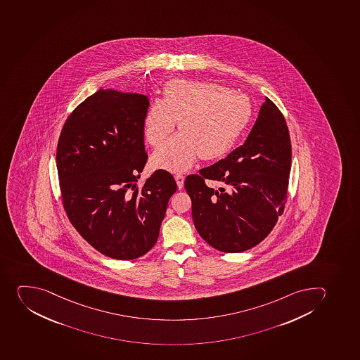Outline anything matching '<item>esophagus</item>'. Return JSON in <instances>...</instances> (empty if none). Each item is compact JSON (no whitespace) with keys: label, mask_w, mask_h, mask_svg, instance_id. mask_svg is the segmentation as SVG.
<instances>
[{"label":"esophagus","mask_w":360,"mask_h":360,"mask_svg":"<svg viewBox=\"0 0 360 360\" xmlns=\"http://www.w3.org/2000/svg\"><path fill=\"white\" fill-rule=\"evenodd\" d=\"M176 183H177V186L179 188H183V185H184V175L183 174H177L175 176Z\"/></svg>","instance_id":"34e87169"}]
</instances>
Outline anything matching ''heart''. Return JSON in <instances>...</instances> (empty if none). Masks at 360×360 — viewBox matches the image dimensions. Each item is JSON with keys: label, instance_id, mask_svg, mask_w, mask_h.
<instances>
[{"label": "heart", "instance_id": "heart-1", "mask_svg": "<svg viewBox=\"0 0 360 360\" xmlns=\"http://www.w3.org/2000/svg\"><path fill=\"white\" fill-rule=\"evenodd\" d=\"M254 115L245 94L217 83L174 79L165 86L162 99H154L143 116V134L154 147L168 138L176 124L181 132L152 156L156 168L183 172L199 155L214 160L236 145Z\"/></svg>", "mask_w": 360, "mask_h": 360}]
</instances>
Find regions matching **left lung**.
<instances>
[{
  "mask_svg": "<svg viewBox=\"0 0 360 360\" xmlns=\"http://www.w3.org/2000/svg\"><path fill=\"white\" fill-rule=\"evenodd\" d=\"M292 147L284 116L265 98L243 145L185 179L199 235L217 250L242 252L261 243L284 212ZM205 180L218 181L213 188Z\"/></svg>",
  "mask_w": 360,
  "mask_h": 360,
  "instance_id": "1",
  "label": "left lung"
}]
</instances>
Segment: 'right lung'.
Returning <instances> with one entry per match:
<instances>
[{"mask_svg": "<svg viewBox=\"0 0 360 360\" xmlns=\"http://www.w3.org/2000/svg\"><path fill=\"white\" fill-rule=\"evenodd\" d=\"M148 97L101 89L67 118L56 148L63 207L76 231L108 257L129 261L159 238L177 184L156 170L142 188L143 116Z\"/></svg>", "mask_w": 360, "mask_h": 360, "instance_id": "right-lung-1", "label": "right lung"}]
</instances>
